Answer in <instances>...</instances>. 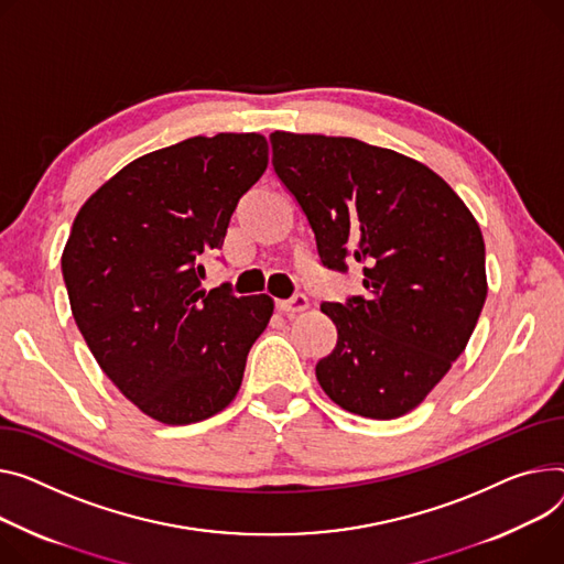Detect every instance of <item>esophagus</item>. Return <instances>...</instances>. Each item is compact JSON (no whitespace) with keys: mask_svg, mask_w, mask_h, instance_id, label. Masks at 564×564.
Masks as SVG:
<instances>
[{"mask_svg":"<svg viewBox=\"0 0 564 564\" xmlns=\"http://www.w3.org/2000/svg\"><path fill=\"white\" fill-rule=\"evenodd\" d=\"M281 313L285 315H294V313H302L308 308V296L306 294H294L290 299H285V302H279L276 304Z\"/></svg>","mask_w":564,"mask_h":564,"instance_id":"1","label":"esophagus"}]
</instances>
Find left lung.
Wrapping results in <instances>:
<instances>
[{"mask_svg": "<svg viewBox=\"0 0 564 564\" xmlns=\"http://www.w3.org/2000/svg\"><path fill=\"white\" fill-rule=\"evenodd\" d=\"M272 165L302 206L322 265H362L365 296L324 302L335 349L322 390L369 420L417 408L465 351L487 296L478 221L424 163L356 138L274 131Z\"/></svg>", "mask_w": 564, "mask_h": 564, "instance_id": "left-lung-1", "label": "left lung"}]
</instances>
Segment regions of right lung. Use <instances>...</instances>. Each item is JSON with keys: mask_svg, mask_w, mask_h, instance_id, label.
Instances as JSON below:
<instances>
[{"mask_svg": "<svg viewBox=\"0 0 564 564\" xmlns=\"http://www.w3.org/2000/svg\"><path fill=\"white\" fill-rule=\"evenodd\" d=\"M268 154L260 133L187 138L122 167L74 217L61 258L74 322L106 377L156 422L227 408L272 317L268 294L199 281Z\"/></svg>", "mask_w": 564, "mask_h": 564, "instance_id": "add662e5", "label": "right lung"}]
</instances>
